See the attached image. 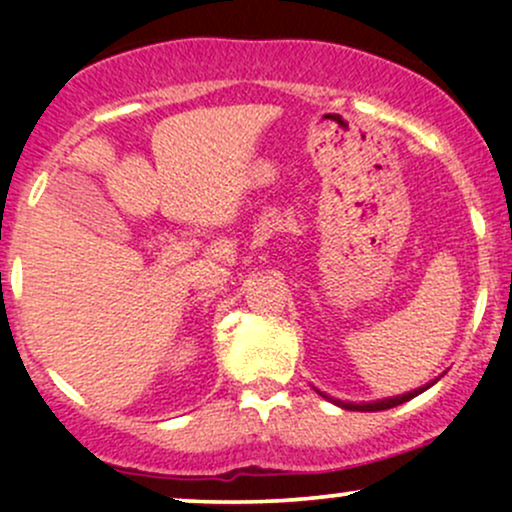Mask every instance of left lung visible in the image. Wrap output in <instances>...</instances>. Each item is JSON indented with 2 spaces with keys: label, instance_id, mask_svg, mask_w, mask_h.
<instances>
[{
  "label": "left lung",
  "instance_id": "8db88e82",
  "mask_svg": "<svg viewBox=\"0 0 512 512\" xmlns=\"http://www.w3.org/2000/svg\"><path fill=\"white\" fill-rule=\"evenodd\" d=\"M428 387V385H426ZM426 387H421V390H414V392H407V395H402V397H392V399H383V402H370V404H349V402H339L337 399V404L339 407H344V409H356V411H383V409H392V407H397V404H404V402H409L411 397H416L419 395V392H424ZM322 397H327V395H322ZM330 399V397H327Z\"/></svg>",
  "mask_w": 512,
  "mask_h": 512
}]
</instances>
